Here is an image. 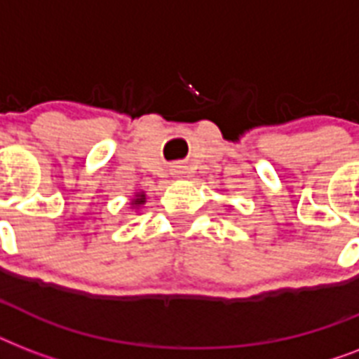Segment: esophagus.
<instances>
[{"label":"esophagus","mask_w":359,"mask_h":359,"mask_svg":"<svg viewBox=\"0 0 359 359\" xmlns=\"http://www.w3.org/2000/svg\"><path fill=\"white\" fill-rule=\"evenodd\" d=\"M171 173H173L175 177H180V175H184V171H182V168H175Z\"/></svg>","instance_id":"34e87169"}]
</instances>
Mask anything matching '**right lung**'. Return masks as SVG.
<instances>
[{
	"label": "right lung",
	"instance_id": "right-lung-1",
	"mask_svg": "<svg viewBox=\"0 0 359 359\" xmlns=\"http://www.w3.org/2000/svg\"><path fill=\"white\" fill-rule=\"evenodd\" d=\"M145 203H147L145 191H135V196L132 197V201H130V208H132V210H140Z\"/></svg>",
	"mask_w": 359,
	"mask_h": 359
}]
</instances>
